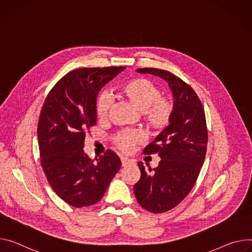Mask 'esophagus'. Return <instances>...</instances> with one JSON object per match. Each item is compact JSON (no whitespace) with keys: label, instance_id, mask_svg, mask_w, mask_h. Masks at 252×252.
<instances>
[{"label":"esophagus","instance_id":"34e87169","mask_svg":"<svg viewBox=\"0 0 252 252\" xmlns=\"http://www.w3.org/2000/svg\"><path fill=\"white\" fill-rule=\"evenodd\" d=\"M121 161H122V165H123V167H126V166H128L130 163H131V161L129 158H124V157H122L121 158Z\"/></svg>","mask_w":252,"mask_h":252}]
</instances>
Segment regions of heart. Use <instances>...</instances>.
I'll list each match as a JSON object with an SVG mask.
<instances>
[{"label": "heart", "instance_id": "heart-1", "mask_svg": "<svg viewBox=\"0 0 252 252\" xmlns=\"http://www.w3.org/2000/svg\"><path fill=\"white\" fill-rule=\"evenodd\" d=\"M121 95L131 105L142 111L147 126L159 132L169 126L172 122L175 102L170 95L161 94L158 86L152 80L139 77L124 83ZM113 100L106 91L100 93L95 100V112L99 120H105L112 106ZM145 140L142 131L124 129L113 136V143L121 151L129 152L132 147Z\"/></svg>", "mask_w": 252, "mask_h": 252}]
</instances>
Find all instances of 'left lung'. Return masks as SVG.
I'll list each match as a JSON object with an SVG mask.
<instances>
[{
	"instance_id": "left-lung-1",
	"label": "left lung",
	"mask_w": 252,
	"mask_h": 252,
	"mask_svg": "<svg viewBox=\"0 0 252 252\" xmlns=\"http://www.w3.org/2000/svg\"><path fill=\"white\" fill-rule=\"evenodd\" d=\"M136 71L165 79L175 98L171 124L143 152L158 154L161 161L157 168L148 171L139 162L141 178L133 187L144 209L164 213L185 199L198 179L208 143L205 111L195 90L172 72L148 67Z\"/></svg>"
}]
</instances>
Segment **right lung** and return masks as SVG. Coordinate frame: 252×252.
<instances>
[{"mask_svg": "<svg viewBox=\"0 0 252 252\" xmlns=\"http://www.w3.org/2000/svg\"><path fill=\"white\" fill-rule=\"evenodd\" d=\"M125 66L79 68L64 75L44 100L38 122L40 162L53 191L80 208L97 203L122 163L106 150L94 159L84 154L85 133L96 124L99 90Z\"/></svg>", "mask_w": 252, "mask_h": 252, "instance_id": "right-lung-1", "label": "right lung"}]
</instances>
